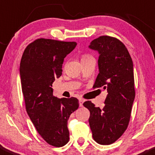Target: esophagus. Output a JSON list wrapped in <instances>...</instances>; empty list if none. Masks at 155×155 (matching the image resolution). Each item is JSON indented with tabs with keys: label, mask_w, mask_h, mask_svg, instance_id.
<instances>
[{
	"label": "esophagus",
	"mask_w": 155,
	"mask_h": 155,
	"mask_svg": "<svg viewBox=\"0 0 155 155\" xmlns=\"http://www.w3.org/2000/svg\"><path fill=\"white\" fill-rule=\"evenodd\" d=\"M84 100L82 99V98H80L79 99V105L80 107H83V104H84Z\"/></svg>",
	"instance_id": "1"
}]
</instances>
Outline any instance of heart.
Masks as SVG:
<instances>
[{
  "label": "heart",
  "mask_w": 155,
  "mask_h": 155,
  "mask_svg": "<svg viewBox=\"0 0 155 155\" xmlns=\"http://www.w3.org/2000/svg\"><path fill=\"white\" fill-rule=\"evenodd\" d=\"M89 57H92L90 55H89V54H84V55H82V57H81V60H85V59H88Z\"/></svg>",
  "instance_id": "obj_1"
}]
</instances>
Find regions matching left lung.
<instances>
[{"instance_id": "obj_1", "label": "left lung", "mask_w": 155, "mask_h": 155, "mask_svg": "<svg viewBox=\"0 0 155 155\" xmlns=\"http://www.w3.org/2000/svg\"><path fill=\"white\" fill-rule=\"evenodd\" d=\"M89 47L100 54L99 73L93 89H106L107 95L103 109L90 101L84 106L90 112L89 123L94 140L110 145L123 134L130 122L135 98L133 61L125 45L112 36H99Z\"/></svg>"}]
</instances>
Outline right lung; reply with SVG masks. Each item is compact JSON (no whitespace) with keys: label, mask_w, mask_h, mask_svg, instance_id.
<instances>
[{"label":"right lung","mask_w":155,"mask_h":155,"mask_svg":"<svg viewBox=\"0 0 155 155\" xmlns=\"http://www.w3.org/2000/svg\"><path fill=\"white\" fill-rule=\"evenodd\" d=\"M75 42L37 39L28 45L20 63L21 89L30 120L46 143L62 147L69 140L68 120L79 107L78 98H57L52 84L62 75L64 58Z\"/></svg>","instance_id":"right-lung-1"}]
</instances>
